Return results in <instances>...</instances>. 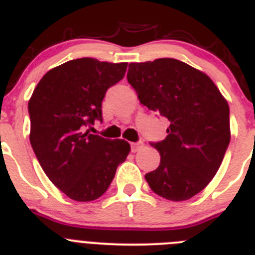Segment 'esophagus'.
Here are the masks:
<instances>
[{"instance_id":"34e87169","label":"esophagus","mask_w":255,"mask_h":255,"mask_svg":"<svg viewBox=\"0 0 255 255\" xmlns=\"http://www.w3.org/2000/svg\"><path fill=\"white\" fill-rule=\"evenodd\" d=\"M144 147V143L143 141H138V143H131V152H138L140 150L141 148Z\"/></svg>"}]
</instances>
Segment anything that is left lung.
<instances>
[{"mask_svg": "<svg viewBox=\"0 0 255 255\" xmlns=\"http://www.w3.org/2000/svg\"><path fill=\"white\" fill-rule=\"evenodd\" d=\"M128 82L141 105L170 121L152 143L161 163L145 175L155 194L181 202L197 195L220 168L229 147L230 108L207 74L175 58L131 62Z\"/></svg>", "mask_w": 255, "mask_h": 255, "instance_id": "obj_1", "label": "left lung"}]
</instances>
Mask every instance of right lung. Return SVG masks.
I'll use <instances>...</instances> for the list:
<instances>
[{"label": "right lung", "mask_w": 255, "mask_h": 255, "mask_svg": "<svg viewBox=\"0 0 255 255\" xmlns=\"http://www.w3.org/2000/svg\"><path fill=\"white\" fill-rule=\"evenodd\" d=\"M126 67L128 62L91 57L67 61L44 74L29 100L31 147L48 179L70 199H98L129 154L124 139L84 132L102 120L106 92L124 78Z\"/></svg>", "instance_id": "obj_1"}]
</instances>
